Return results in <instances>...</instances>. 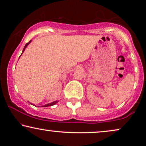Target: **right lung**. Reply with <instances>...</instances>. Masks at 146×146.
I'll use <instances>...</instances> for the list:
<instances>
[{
	"label": "right lung",
	"mask_w": 146,
	"mask_h": 146,
	"mask_svg": "<svg viewBox=\"0 0 146 146\" xmlns=\"http://www.w3.org/2000/svg\"><path fill=\"white\" fill-rule=\"evenodd\" d=\"M31 40L30 41V42H28V43L26 44V45L25 46V47H24V49H23V52L24 51H25V50L26 49V48L27 47V46L29 45L30 43H31ZM22 54H23V53H22ZM58 102V101H57V100H56V101H54V102H51V103H50V104H46V105H44V106H42V107H47V106H53V105L56 104V103Z\"/></svg>",
	"instance_id": "add662e5"
}]
</instances>
